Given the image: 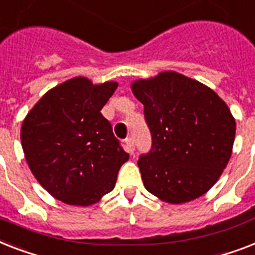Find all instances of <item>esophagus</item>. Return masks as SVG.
Instances as JSON below:
<instances>
[{
    "mask_svg": "<svg viewBox=\"0 0 255 255\" xmlns=\"http://www.w3.org/2000/svg\"><path fill=\"white\" fill-rule=\"evenodd\" d=\"M125 146H126V150L130 152V154H133L134 151V139L133 138H128L125 140Z\"/></svg>",
    "mask_w": 255,
    "mask_h": 255,
    "instance_id": "esophagus-1",
    "label": "esophagus"
}]
</instances>
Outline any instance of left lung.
<instances>
[{
    "mask_svg": "<svg viewBox=\"0 0 255 255\" xmlns=\"http://www.w3.org/2000/svg\"><path fill=\"white\" fill-rule=\"evenodd\" d=\"M143 104L152 137L138 160L144 188L168 204L203 196L216 184L233 152L236 118L227 103L200 81L163 71L130 84Z\"/></svg>",
    "mask_w": 255,
    "mask_h": 255,
    "instance_id": "1",
    "label": "left lung"
}]
</instances>
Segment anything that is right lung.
<instances>
[{
    "label": "right lung",
    "instance_id": "right-lung-1",
    "mask_svg": "<svg viewBox=\"0 0 255 255\" xmlns=\"http://www.w3.org/2000/svg\"><path fill=\"white\" fill-rule=\"evenodd\" d=\"M117 81L72 77L48 89L24 117L21 143L42 187L68 205L89 207L113 191L129 159L101 109Z\"/></svg>",
    "mask_w": 255,
    "mask_h": 255
}]
</instances>
